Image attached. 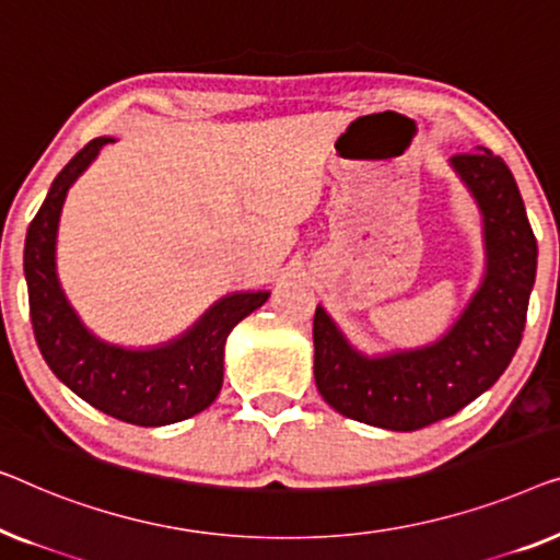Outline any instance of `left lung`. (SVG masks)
<instances>
[{
	"instance_id": "obj_1",
	"label": "left lung",
	"mask_w": 560,
	"mask_h": 560,
	"mask_svg": "<svg viewBox=\"0 0 560 560\" xmlns=\"http://www.w3.org/2000/svg\"><path fill=\"white\" fill-rule=\"evenodd\" d=\"M452 167L482 210L485 279L441 340L377 358L352 348L317 306L314 381L348 419L390 431L431 427L492 388L523 340L538 243L513 172L485 147L454 154Z\"/></svg>"
}]
</instances>
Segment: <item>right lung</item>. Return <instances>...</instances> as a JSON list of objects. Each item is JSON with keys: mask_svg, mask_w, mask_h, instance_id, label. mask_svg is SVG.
I'll return each instance as SVG.
<instances>
[{"mask_svg": "<svg viewBox=\"0 0 560 560\" xmlns=\"http://www.w3.org/2000/svg\"><path fill=\"white\" fill-rule=\"evenodd\" d=\"M112 137H98L70 160L37 210L25 238L30 319L43 358L75 396L137 427L190 419L218 398L223 350L231 329L258 310L269 291H238L210 306L183 337L149 350H126L89 332L62 294L55 273V235L70 185Z\"/></svg>", "mask_w": 560, "mask_h": 560, "instance_id": "1", "label": "right lung"}]
</instances>
